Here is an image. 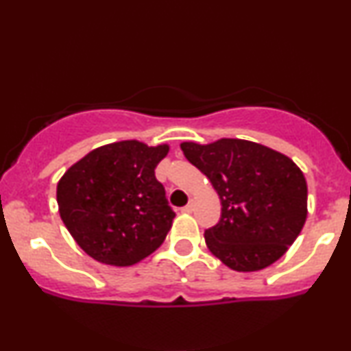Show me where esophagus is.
Masks as SVG:
<instances>
[{"label": "esophagus", "mask_w": 351, "mask_h": 351, "mask_svg": "<svg viewBox=\"0 0 351 351\" xmlns=\"http://www.w3.org/2000/svg\"><path fill=\"white\" fill-rule=\"evenodd\" d=\"M193 209H195V203H193V201H189V203L183 209H181V211H183V213H193Z\"/></svg>", "instance_id": "1"}]
</instances>
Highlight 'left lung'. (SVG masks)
I'll list each match as a JSON object with an SVG mask.
<instances>
[{
    "instance_id": "1",
    "label": "left lung",
    "mask_w": 351,
    "mask_h": 351,
    "mask_svg": "<svg viewBox=\"0 0 351 351\" xmlns=\"http://www.w3.org/2000/svg\"><path fill=\"white\" fill-rule=\"evenodd\" d=\"M219 195L221 217L204 231L208 249L237 272L261 271L284 256L307 219V181L289 156L239 138L181 143Z\"/></svg>"
}]
</instances>
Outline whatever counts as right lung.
Masks as SVG:
<instances>
[{"instance_id":"add662e5","label":"right lung","mask_w":351,"mask_h":351,"mask_svg":"<svg viewBox=\"0 0 351 351\" xmlns=\"http://www.w3.org/2000/svg\"><path fill=\"white\" fill-rule=\"evenodd\" d=\"M168 150L125 140L95 148L64 173L59 215L84 252L125 267L162 245L175 211L155 168Z\"/></svg>"}]
</instances>
